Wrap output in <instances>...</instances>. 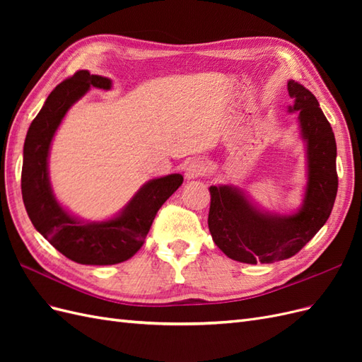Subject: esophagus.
Masks as SVG:
<instances>
[{
    "label": "esophagus",
    "mask_w": 362,
    "mask_h": 362,
    "mask_svg": "<svg viewBox=\"0 0 362 362\" xmlns=\"http://www.w3.org/2000/svg\"><path fill=\"white\" fill-rule=\"evenodd\" d=\"M204 173V163L199 158H193L187 164H185L184 175L187 180H196Z\"/></svg>",
    "instance_id": "esophagus-1"
}]
</instances>
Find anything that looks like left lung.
<instances>
[{
	"mask_svg": "<svg viewBox=\"0 0 362 362\" xmlns=\"http://www.w3.org/2000/svg\"><path fill=\"white\" fill-rule=\"evenodd\" d=\"M288 95L298 112L306 154V187L300 208L291 214L262 211L234 185H211L208 228L217 245L231 259L257 264L287 259L310 242L326 223L335 202L337 144L331 124L315 96L290 80Z\"/></svg>",
	"mask_w": 362,
	"mask_h": 362,
	"instance_id": "8db88e82",
	"label": "left lung"
}]
</instances>
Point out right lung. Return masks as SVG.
I'll list each match as a JSON object with an SVG mask.
<instances>
[{"label":"right lung","mask_w":362,"mask_h":362,"mask_svg":"<svg viewBox=\"0 0 362 362\" xmlns=\"http://www.w3.org/2000/svg\"><path fill=\"white\" fill-rule=\"evenodd\" d=\"M90 87L110 90L112 80L78 71L49 93L25 137L21 189L33 226L64 257L80 264L110 266L129 259L141 247L160 206L184 178L170 173L148 181L108 221L84 222L64 210L51 189L49 148L63 117Z\"/></svg>","instance_id":"right-lung-1"}]
</instances>
